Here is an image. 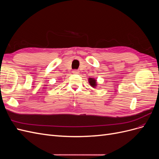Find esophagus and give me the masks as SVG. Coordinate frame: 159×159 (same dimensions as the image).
Segmentation results:
<instances>
[{
    "label": "esophagus",
    "instance_id": "obj_1",
    "mask_svg": "<svg viewBox=\"0 0 159 159\" xmlns=\"http://www.w3.org/2000/svg\"><path fill=\"white\" fill-rule=\"evenodd\" d=\"M73 74H79V71L77 70H74L73 71Z\"/></svg>",
    "mask_w": 159,
    "mask_h": 159
}]
</instances>
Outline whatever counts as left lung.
<instances>
[{
	"label": "left lung",
	"mask_w": 159,
	"mask_h": 159,
	"mask_svg": "<svg viewBox=\"0 0 159 159\" xmlns=\"http://www.w3.org/2000/svg\"><path fill=\"white\" fill-rule=\"evenodd\" d=\"M88 81H89V84H90L91 87L93 88H96V86H97V85H98L97 84V80L94 79V78H89Z\"/></svg>",
	"instance_id": "1"
}]
</instances>
